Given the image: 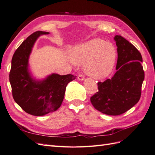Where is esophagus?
Listing matches in <instances>:
<instances>
[{
    "label": "esophagus",
    "instance_id": "34e87169",
    "mask_svg": "<svg viewBox=\"0 0 155 155\" xmlns=\"http://www.w3.org/2000/svg\"><path fill=\"white\" fill-rule=\"evenodd\" d=\"M78 81H83L85 79V78H84V75H82V74H78Z\"/></svg>",
    "mask_w": 155,
    "mask_h": 155
}]
</instances>
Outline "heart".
<instances>
[{
  "label": "heart",
  "mask_w": 155,
  "mask_h": 155,
  "mask_svg": "<svg viewBox=\"0 0 155 155\" xmlns=\"http://www.w3.org/2000/svg\"><path fill=\"white\" fill-rule=\"evenodd\" d=\"M74 61L85 63L89 76L104 79L112 73L117 59V50L111 43L101 38H94L78 46L73 51Z\"/></svg>",
  "instance_id": "obj_1"
}]
</instances>
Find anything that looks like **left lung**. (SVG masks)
Wrapping results in <instances>:
<instances>
[{
    "label": "left lung",
    "instance_id": "8db88e82",
    "mask_svg": "<svg viewBox=\"0 0 155 155\" xmlns=\"http://www.w3.org/2000/svg\"><path fill=\"white\" fill-rule=\"evenodd\" d=\"M117 46V72L113 77L97 82L98 90L90 101L94 108L107 115L124 113L141 97L145 74L141 55L132 44L120 35L114 37Z\"/></svg>",
    "mask_w": 155,
    "mask_h": 155
}]
</instances>
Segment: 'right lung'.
I'll list each match as a JSON object with an SVG mask.
<instances>
[{
  "label": "right lung",
  "instance_id": "add662e5",
  "mask_svg": "<svg viewBox=\"0 0 155 155\" xmlns=\"http://www.w3.org/2000/svg\"><path fill=\"white\" fill-rule=\"evenodd\" d=\"M37 31L22 42L12 59L10 82L16 104L28 114L43 116L58 110L64 98L67 85L77 77L51 73L42 79L33 77L29 69V57L37 38L48 35Z\"/></svg>",
  "mask_w": 155,
  "mask_h": 155
}]
</instances>
